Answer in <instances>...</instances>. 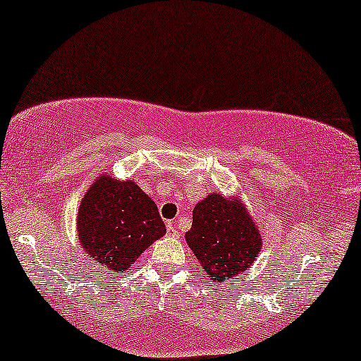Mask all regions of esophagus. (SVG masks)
<instances>
[{
	"mask_svg": "<svg viewBox=\"0 0 361 361\" xmlns=\"http://www.w3.org/2000/svg\"><path fill=\"white\" fill-rule=\"evenodd\" d=\"M167 235L174 236V238H179L180 231L177 230V225L172 224V221H167Z\"/></svg>",
	"mask_w": 361,
	"mask_h": 361,
	"instance_id": "esophagus-1",
	"label": "esophagus"
}]
</instances>
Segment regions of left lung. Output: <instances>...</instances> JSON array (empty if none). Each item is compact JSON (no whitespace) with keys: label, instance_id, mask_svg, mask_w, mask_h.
<instances>
[{"label":"left lung","instance_id":"1","mask_svg":"<svg viewBox=\"0 0 361 361\" xmlns=\"http://www.w3.org/2000/svg\"><path fill=\"white\" fill-rule=\"evenodd\" d=\"M185 241L209 274L210 283L235 279L261 250V235L240 199L210 194L192 212Z\"/></svg>","mask_w":361,"mask_h":361}]
</instances>
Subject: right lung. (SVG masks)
Wrapping results in <instances>:
<instances>
[{"label":"right lung","mask_w":361,"mask_h":361,"mask_svg":"<svg viewBox=\"0 0 361 361\" xmlns=\"http://www.w3.org/2000/svg\"><path fill=\"white\" fill-rule=\"evenodd\" d=\"M77 215L80 245L108 274L131 268L137 256L166 233L154 200L135 182L110 176L93 182Z\"/></svg>","instance_id":"add662e5"}]
</instances>
